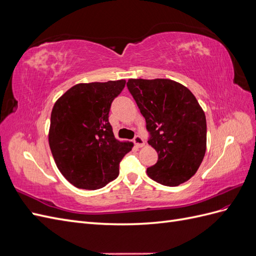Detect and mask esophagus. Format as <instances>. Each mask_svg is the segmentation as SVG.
Listing matches in <instances>:
<instances>
[{
	"instance_id": "1",
	"label": "esophagus",
	"mask_w": 256,
	"mask_h": 256,
	"mask_svg": "<svg viewBox=\"0 0 256 256\" xmlns=\"http://www.w3.org/2000/svg\"><path fill=\"white\" fill-rule=\"evenodd\" d=\"M134 144H136L138 147H142V146H144V144H145L144 138H143L141 136H136L134 138Z\"/></svg>"
}]
</instances>
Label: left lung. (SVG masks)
<instances>
[{
	"label": "left lung",
	"instance_id": "left-lung-1",
	"mask_svg": "<svg viewBox=\"0 0 256 256\" xmlns=\"http://www.w3.org/2000/svg\"><path fill=\"white\" fill-rule=\"evenodd\" d=\"M127 88L144 116L158 161L147 175L164 186L189 180L206 152V118L194 95L168 79H129Z\"/></svg>",
	"mask_w": 256,
	"mask_h": 256
}]
</instances>
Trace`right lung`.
<instances>
[{"instance_id": "obj_1", "label": "right lung", "mask_w": 256, "mask_h": 256, "mask_svg": "<svg viewBox=\"0 0 256 256\" xmlns=\"http://www.w3.org/2000/svg\"><path fill=\"white\" fill-rule=\"evenodd\" d=\"M125 80L80 83L54 104L49 145L60 172L74 187L96 190L114 180L132 144L116 140L109 112Z\"/></svg>"}]
</instances>
